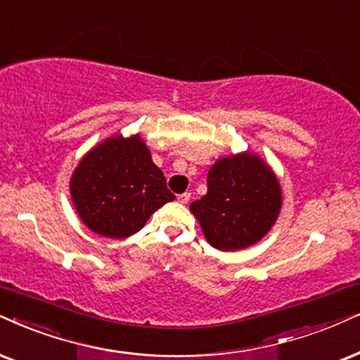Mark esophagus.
Here are the masks:
<instances>
[{
	"instance_id": "1",
	"label": "esophagus",
	"mask_w": 360,
	"mask_h": 360,
	"mask_svg": "<svg viewBox=\"0 0 360 360\" xmlns=\"http://www.w3.org/2000/svg\"><path fill=\"white\" fill-rule=\"evenodd\" d=\"M189 199H191V193H183V194L177 195V201L183 202V204H188Z\"/></svg>"
}]
</instances>
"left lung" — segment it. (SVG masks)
<instances>
[{
    "label": "left lung",
    "mask_w": 360,
    "mask_h": 360,
    "mask_svg": "<svg viewBox=\"0 0 360 360\" xmlns=\"http://www.w3.org/2000/svg\"><path fill=\"white\" fill-rule=\"evenodd\" d=\"M212 248L236 251L266 236L281 209V188L261 159L224 158L207 172V194L191 204Z\"/></svg>",
    "instance_id": "1"
}]
</instances>
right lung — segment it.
<instances>
[{
    "mask_svg": "<svg viewBox=\"0 0 360 360\" xmlns=\"http://www.w3.org/2000/svg\"><path fill=\"white\" fill-rule=\"evenodd\" d=\"M71 198L91 231L122 239L138 233L174 194L146 144L138 136H116L83 158L72 174Z\"/></svg>",
    "mask_w": 360,
    "mask_h": 360,
    "instance_id": "add662e5",
    "label": "right lung"
}]
</instances>
